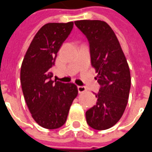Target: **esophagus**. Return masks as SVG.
Listing matches in <instances>:
<instances>
[{
    "label": "esophagus",
    "instance_id": "1",
    "mask_svg": "<svg viewBox=\"0 0 152 152\" xmlns=\"http://www.w3.org/2000/svg\"><path fill=\"white\" fill-rule=\"evenodd\" d=\"M78 91L79 93H82V92H84V91H87V88L83 86H78Z\"/></svg>",
    "mask_w": 152,
    "mask_h": 152
}]
</instances>
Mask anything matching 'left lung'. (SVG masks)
I'll return each instance as SVG.
<instances>
[{
	"instance_id": "obj_1",
	"label": "left lung",
	"mask_w": 152,
	"mask_h": 152,
	"mask_svg": "<svg viewBox=\"0 0 152 152\" xmlns=\"http://www.w3.org/2000/svg\"><path fill=\"white\" fill-rule=\"evenodd\" d=\"M74 23L89 42L91 66L101 85L96 104L86 112L87 123L94 129H108L125 110L131 86L129 67L117 37L106 23L78 20Z\"/></svg>"
}]
</instances>
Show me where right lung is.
Segmentation results:
<instances>
[{
	"label": "right lung",
	"mask_w": 152,
	"mask_h": 152,
	"mask_svg": "<svg viewBox=\"0 0 152 152\" xmlns=\"http://www.w3.org/2000/svg\"><path fill=\"white\" fill-rule=\"evenodd\" d=\"M73 27V22L49 23L42 27L21 65L20 82L27 105L33 119L47 129L64 125L72 102L78 96L74 83L51 80L57 52Z\"/></svg>",
	"instance_id": "right-lung-1"
}]
</instances>
